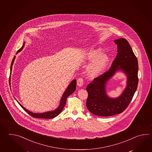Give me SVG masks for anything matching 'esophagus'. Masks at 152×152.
Listing matches in <instances>:
<instances>
[{
    "label": "esophagus",
    "instance_id": "obj_1",
    "mask_svg": "<svg viewBox=\"0 0 152 152\" xmlns=\"http://www.w3.org/2000/svg\"><path fill=\"white\" fill-rule=\"evenodd\" d=\"M84 84V80L82 77L79 78L77 80V85L79 86H82Z\"/></svg>",
    "mask_w": 152,
    "mask_h": 152
}]
</instances>
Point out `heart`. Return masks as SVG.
<instances>
[{"mask_svg": "<svg viewBox=\"0 0 152 152\" xmlns=\"http://www.w3.org/2000/svg\"><path fill=\"white\" fill-rule=\"evenodd\" d=\"M102 49H91L86 55V59L88 62H94L88 66L87 73L91 77H96L101 75L108 65L110 58L103 54Z\"/></svg>", "mask_w": 152, "mask_h": 152, "instance_id": "heart-1", "label": "heart"}]
</instances>
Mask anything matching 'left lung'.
I'll return each instance as SVG.
<instances>
[{
  "label": "left lung",
  "mask_w": 152,
  "mask_h": 152,
  "mask_svg": "<svg viewBox=\"0 0 152 152\" xmlns=\"http://www.w3.org/2000/svg\"><path fill=\"white\" fill-rule=\"evenodd\" d=\"M117 45V54L108 71L94 79L87 85V109L94 115L110 116L123 113L128 107L136 91L138 78V61L129 42L121 38L115 40ZM118 70L124 71L127 76L126 88L120 97L111 99L106 94L107 81Z\"/></svg>",
  "instance_id": "1"
}]
</instances>
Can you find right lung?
Listing matches in <instances>:
<instances>
[{"label":"right lung","mask_w":152,"mask_h":152,"mask_svg":"<svg viewBox=\"0 0 152 152\" xmlns=\"http://www.w3.org/2000/svg\"><path fill=\"white\" fill-rule=\"evenodd\" d=\"M24 43H24L22 47L17 51L16 54H17L18 53H19V52H20L22 50V49H23L24 46ZM15 58V56L13 57V60H12V62H11V67H10L11 72V71H12V65H13ZM11 72H10V75H11ZM9 80H10L9 81H10V78H9ZM76 86H77V81H76V80H74L72 81L71 83V84H69V85L68 86L67 88L66 89V90L65 91L64 94H63V96H62V97L61 98V101H60V104L59 107H58V108H57L56 110H54V111H49V112L45 113H31V112L29 111L28 110H26V108L24 107L20 104L18 102H17L20 105V107L23 108L24 110H25L26 112L28 113L29 115H30L31 116L33 117L34 118H37L51 119V118H54L55 117L58 116V115L61 113L62 110H63L64 107L65 106V104H66V100H67V97L68 96H69L71 94H72L75 92V89H76Z\"/></svg>","instance_id":"add662e5"}]
</instances>
